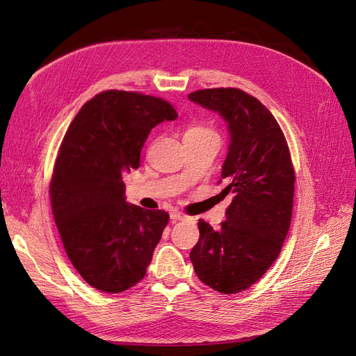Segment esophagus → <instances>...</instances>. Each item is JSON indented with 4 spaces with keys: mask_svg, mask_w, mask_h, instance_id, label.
<instances>
[{
    "mask_svg": "<svg viewBox=\"0 0 356 356\" xmlns=\"http://www.w3.org/2000/svg\"><path fill=\"white\" fill-rule=\"evenodd\" d=\"M170 218L173 220V221H179V220H185L186 216L183 214V213H180V211H171L170 213Z\"/></svg>",
    "mask_w": 356,
    "mask_h": 356,
    "instance_id": "34e87169",
    "label": "esophagus"
}]
</instances>
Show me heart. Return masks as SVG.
<instances>
[{
  "instance_id": "obj_1",
  "label": "heart",
  "mask_w": 356,
  "mask_h": 356,
  "mask_svg": "<svg viewBox=\"0 0 356 356\" xmlns=\"http://www.w3.org/2000/svg\"><path fill=\"white\" fill-rule=\"evenodd\" d=\"M186 134H214V131H211L204 126H191Z\"/></svg>"
}]
</instances>
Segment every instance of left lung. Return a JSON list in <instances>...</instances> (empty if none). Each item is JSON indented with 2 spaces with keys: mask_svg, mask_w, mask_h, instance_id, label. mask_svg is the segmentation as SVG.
Masks as SVG:
<instances>
[{
  "mask_svg": "<svg viewBox=\"0 0 356 356\" xmlns=\"http://www.w3.org/2000/svg\"><path fill=\"white\" fill-rule=\"evenodd\" d=\"M188 98L218 113L230 143L221 168L233 193L226 221L214 230L198 221L193 270L214 291L232 295L258 282L277 259L291 229L295 171L283 131L257 98L236 88L201 89Z\"/></svg>",
  "mask_w": 356,
  "mask_h": 356,
  "instance_id": "left-lung-1",
  "label": "left lung"
}]
</instances>
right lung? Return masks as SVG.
<instances>
[{
  "instance_id": "obj_1",
  "label": "right lung",
  "mask_w": 356,
  "mask_h": 356,
  "mask_svg": "<svg viewBox=\"0 0 356 356\" xmlns=\"http://www.w3.org/2000/svg\"><path fill=\"white\" fill-rule=\"evenodd\" d=\"M176 118L161 98L105 90L83 105L61 142L52 214L73 267L98 291L120 293L147 274L170 217L127 204L123 173L139 167L151 129Z\"/></svg>"
}]
</instances>
